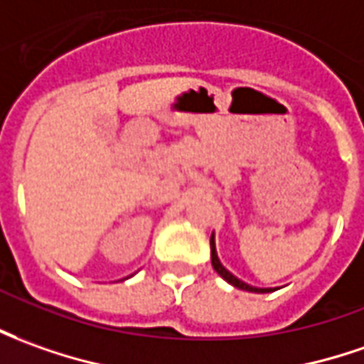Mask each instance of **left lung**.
I'll return each instance as SVG.
<instances>
[{"label":"left lung","mask_w":364,"mask_h":364,"mask_svg":"<svg viewBox=\"0 0 364 364\" xmlns=\"http://www.w3.org/2000/svg\"><path fill=\"white\" fill-rule=\"evenodd\" d=\"M210 254H212V267L215 269V273L225 279V282L230 283V285H234L237 289H244V291L250 293H272L275 291V287H255V285H250V283L242 282L240 277H235L234 273L230 272V269H225L224 263L220 262V257H218V250H215V235H210Z\"/></svg>","instance_id":"obj_1"}]
</instances>
